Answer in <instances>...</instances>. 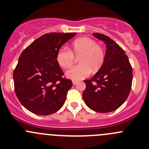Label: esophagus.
I'll list each match as a JSON object with an SVG mask.
<instances>
[{"instance_id": "obj_1", "label": "esophagus", "mask_w": 149, "mask_h": 149, "mask_svg": "<svg viewBox=\"0 0 149 149\" xmlns=\"http://www.w3.org/2000/svg\"><path fill=\"white\" fill-rule=\"evenodd\" d=\"M77 83H78L77 81H73V85H76V84H77Z\"/></svg>"}]
</instances>
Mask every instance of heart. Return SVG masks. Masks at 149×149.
I'll list each match as a JSON object with an SVG mask.
<instances>
[{"label": "heart", "instance_id": "b5f03b06", "mask_svg": "<svg viewBox=\"0 0 149 149\" xmlns=\"http://www.w3.org/2000/svg\"><path fill=\"white\" fill-rule=\"evenodd\" d=\"M74 55L80 56L79 58L80 64L73 66L65 73L68 79L74 81L87 77L91 70L97 71L102 66L105 58L102 47L89 37H81L75 40L69 49L60 48L57 52V62L62 68H68L74 63Z\"/></svg>", "mask_w": 149, "mask_h": 149}]
</instances>
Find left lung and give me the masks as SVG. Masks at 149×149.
Here are the masks:
<instances>
[{"mask_svg": "<svg viewBox=\"0 0 149 149\" xmlns=\"http://www.w3.org/2000/svg\"><path fill=\"white\" fill-rule=\"evenodd\" d=\"M93 35L106 44L102 66L91 79L84 80L83 99L95 112L106 113L120 107L130 94L133 69L125 51L114 40L100 33Z\"/></svg>", "mask_w": 149, "mask_h": 149, "instance_id": "1", "label": "left lung"}]
</instances>
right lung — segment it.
I'll return each instance as SVG.
<instances>
[{"label": "right lung", "instance_id": "1", "mask_svg": "<svg viewBox=\"0 0 149 149\" xmlns=\"http://www.w3.org/2000/svg\"><path fill=\"white\" fill-rule=\"evenodd\" d=\"M76 33L45 34L21 54L13 70L14 90L21 104L32 113L49 115L64 104L71 80L57 62L58 49Z\"/></svg>", "mask_w": 149, "mask_h": 149}]
</instances>
